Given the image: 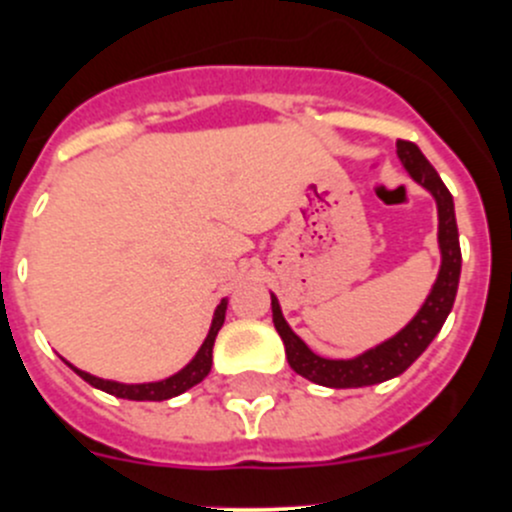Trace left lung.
I'll use <instances>...</instances> for the list:
<instances>
[{"mask_svg":"<svg viewBox=\"0 0 512 512\" xmlns=\"http://www.w3.org/2000/svg\"><path fill=\"white\" fill-rule=\"evenodd\" d=\"M396 156L414 183L421 185L433 200H436L438 213V252H441V267H438L436 282L431 292L423 299L421 309L414 314L404 329L389 337L386 342L366 349V352L352 356V359H327V356L314 354L304 344L299 334L289 327L282 314L280 299L275 292L272 297V322L277 334L285 342V354L289 366L304 379L314 381L327 389H356V386H371L389 381L394 376L404 374L411 364L426 352L428 344L441 332L443 322L451 314L456 302L458 280H461V245H458V225L456 208H453V195L443 185L441 175L433 170L426 156L418 151L416 143L396 141Z\"/></svg>","mask_w":512,"mask_h":512,"instance_id":"1","label":"left lung"}]
</instances>
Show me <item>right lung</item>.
Returning a JSON list of instances; mask_svg holds the SVG:
<instances>
[{
    "label": "right lung",
    "mask_w": 512,
    "mask_h": 512,
    "mask_svg": "<svg viewBox=\"0 0 512 512\" xmlns=\"http://www.w3.org/2000/svg\"><path fill=\"white\" fill-rule=\"evenodd\" d=\"M225 312H227V299L215 307L213 312V322H210V329H208V337L203 339V344H200V349L195 352L193 359L188 361V364L183 366L180 371H175L173 376H168V379H160V381H143V384H123V381H113V379H101V376H94L89 374V371L79 369V366H74L71 361H66V364L71 366V369L76 371V374L81 376L84 381H89L94 389H101L106 391V394L111 396H118V399H128V401H168L173 399V396H180L185 394L188 389H193L195 384H200V381L205 379V376L210 374V369H213V347H215V337H218V332L223 329L225 324Z\"/></svg>",
    "instance_id": "1"
}]
</instances>
